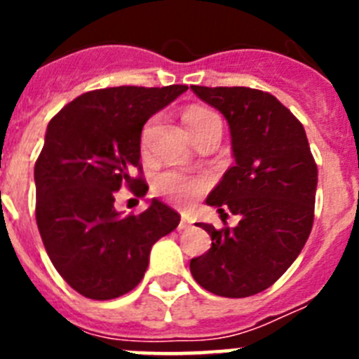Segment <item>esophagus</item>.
Returning <instances> with one entry per match:
<instances>
[{
    "instance_id": "34e87169",
    "label": "esophagus",
    "mask_w": 359,
    "mask_h": 359,
    "mask_svg": "<svg viewBox=\"0 0 359 359\" xmlns=\"http://www.w3.org/2000/svg\"><path fill=\"white\" fill-rule=\"evenodd\" d=\"M190 219L187 217V215H182V219H180V224H177V230H187V228H190Z\"/></svg>"
}]
</instances>
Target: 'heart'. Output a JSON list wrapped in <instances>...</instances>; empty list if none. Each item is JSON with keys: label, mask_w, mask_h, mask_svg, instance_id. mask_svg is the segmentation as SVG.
<instances>
[{"label": "heart", "mask_w": 359, "mask_h": 359, "mask_svg": "<svg viewBox=\"0 0 359 359\" xmlns=\"http://www.w3.org/2000/svg\"><path fill=\"white\" fill-rule=\"evenodd\" d=\"M183 122H185L187 129L194 138L198 133L210 126L214 122H221L219 116L215 115L214 111L203 106H190L187 107L183 113ZM151 129L152 123H147V128L144 129L142 135V149H147L149 138H151ZM208 183L205 177L199 176H189V174L177 172V170H163L154 177V190L158 194L165 196L170 201L176 203H187L190 199L201 196L207 190Z\"/></svg>", "instance_id": "obj_1"}]
</instances>
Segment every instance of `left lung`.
Masks as SVG:
<instances>
[{
    "instance_id": "obj_1",
    "label": "left lung",
    "mask_w": 359,
    "mask_h": 359,
    "mask_svg": "<svg viewBox=\"0 0 359 359\" xmlns=\"http://www.w3.org/2000/svg\"><path fill=\"white\" fill-rule=\"evenodd\" d=\"M190 90L228 120L236 156L207 203L223 219L241 215L236 228L199 223L212 246L190 261V273L219 297H252L273 286L302 252L315 219L318 169L300 120L268 91Z\"/></svg>"
}]
</instances>
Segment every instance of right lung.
Listing matches in <instances>:
<instances>
[{
	"label": "right lung",
	"instance_id": "1",
	"mask_svg": "<svg viewBox=\"0 0 359 359\" xmlns=\"http://www.w3.org/2000/svg\"><path fill=\"white\" fill-rule=\"evenodd\" d=\"M183 91V84L104 88L50 120L34 169L36 221L52 264L82 297L111 300L135 290L152 244L180 223L158 199L138 215H120L113 203L122 187L145 196L142 129Z\"/></svg>",
	"mask_w": 359,
	"mask_h": 359
}]
</instances>
